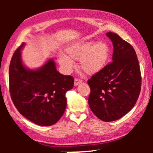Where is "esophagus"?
Listing matches in <instances>:
<instances>
[{"label": "esophagus", "instance_id": "esophagus-1", "mask_svg": "<svg viewBox=\"0 0 153 153\" xmlns=\"http://www.w3.org/2000/svg\"><path fill=\"white\" fill-rule=\"evenodd\" d=\"M82 80H80V79L75 78V82H74L75 86H77V85H78L80 83H82Z\"/></svg>", "mask_w": 153, "mask_h": 153}]
</instances>
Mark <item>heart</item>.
<instances>
[{"instance_id": "obj_1", "label": "heart", "mask_w": 153, "mask_h": 153, "mask_svg": "<svg viewBox=\"0 0 153 153\" xmlns=\"http://www.w3.org/2000/svg\"><path fill=\"white\" fill-rule=\"evenodd\" d=\"M66 55L60 54L58 62L66 72H71L74 61L79 59V66L85 74L92 75L102 71L106 65L110 54L108 44L103 41L81 40L71 44L65 48Z\"/></svg>"}]
</instances>
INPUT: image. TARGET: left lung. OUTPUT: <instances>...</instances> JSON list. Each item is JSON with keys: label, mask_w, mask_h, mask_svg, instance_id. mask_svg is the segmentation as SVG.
<instances>
[{"label": "left lung", "mask_w": 153, "mask_h": 153, "mask_svg": "<svg viewBox=\"0 0 153 153\" xmlns=\"http://www.w3.org/2000/svg\"><path fill=\"white\" fill-rule=\"evenodd\" d=\"M114 46L112 62L88 80L91 88L90 108L103 122L122 118L137 101L141 73L136 52L115 33L107 32Z\"/></svg>", "instance_id": "left-lung-1"}]
</instances>
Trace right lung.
<instances>
[{
	"mask_svg": "<svg viewBox=\"0 0 153 153\" xmlns=\"http://www.w3.org/2000/svg\"><path fill=\"white\" fill-rule=\"evenodd\" d=\"M24 42L12 57L9 67L10 94L22 115L39 126L57 123L65 110V94L74 85V79L57 71L52 58L40 68L30 69L24 64Z\"/></svg>",
	"mask_w": 153,
	"mask_h": 153,
	"instance_id": "1",
	"label": "right lung"
}]
</instances>
